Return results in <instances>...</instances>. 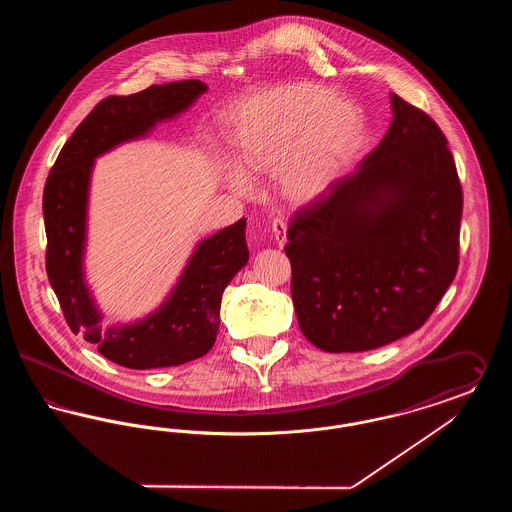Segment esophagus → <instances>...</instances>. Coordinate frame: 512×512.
<instances>
[{
	"label": "esophagus",
	"instance_id": "esophagus-1",
	"mask_svg": "<svg viewBox=\"0 0 512 512\" xmlns=\"http://www.w3.org/2000/svg\"><path fill=\"white\" fill-rule=\"evenodd\" d=\"M272 236H274L278 247H284L286 242H288V240H286V224H284L282 220H274V222H272Z\"/></svg>",
	"mask_w": 512,
	"mask_h": 512
}]
</instances>
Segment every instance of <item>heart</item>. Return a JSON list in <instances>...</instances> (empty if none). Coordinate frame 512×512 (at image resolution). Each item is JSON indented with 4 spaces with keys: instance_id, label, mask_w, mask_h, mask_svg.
Segmentation results:
<instances>
[{
    "instance_id": "obj_1",
    "label": "heart",
    "mask_w": 512,
    "mask_h": 512,
    "mask_svg": "<svg viewBox=\"0 0 512 512\" xmlns=\"http://www.w3.org/2000/svg\"><path fill=\"white\" fill-rule=\"evenodd\" d=\"M361 113L349 99L315 82H292L230 105L222 122L226 151L236 167L226 186L245 195L249 176H276V188L292 205L326 194L349 163L359 136Z\"/></svg>"
}]
</instances>
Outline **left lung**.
<instances>
[{
	"label": "left lung",
	"mask_w": 512,
	"mask_h": 512,
	"mask_svg": "<svg viewBox=\"0 0 512 512\" xmlns=\"http://www.w3.org/2000/svg\"><path fill=\"white\" fill-rule=\"evenodd\" d=\"M390 99L382 142L288 230L297 322L328 353L413 334L459 267L463 190L447 140L424 111Z\"/></svg>",
	"instance_id": "left-lung-1"
}]
</instances>
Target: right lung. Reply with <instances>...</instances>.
Segmentation results:
<instances>
[{"mask_svg":"<svg viewBox=\"0 0 512 512\" xmlns=\"http://www.w3.org/2000/svg\"><path fill=\"white\" fill-rule=\"evenodd\" d=\"M205 92L207 84L201 80H178L99 101L61 149L46 182L49 284L74 334L126 368H163L203 357L219 334L222 293L249 259L245 219H240L197 242L165 301L128 324L103 326V313L86 282L88 199L96 159L146 138L157 124L188 111Z\"/></svg>","mask_w":512,"mask_h":512,"instance_id":"1","label":"right lung"}]
</instances>
